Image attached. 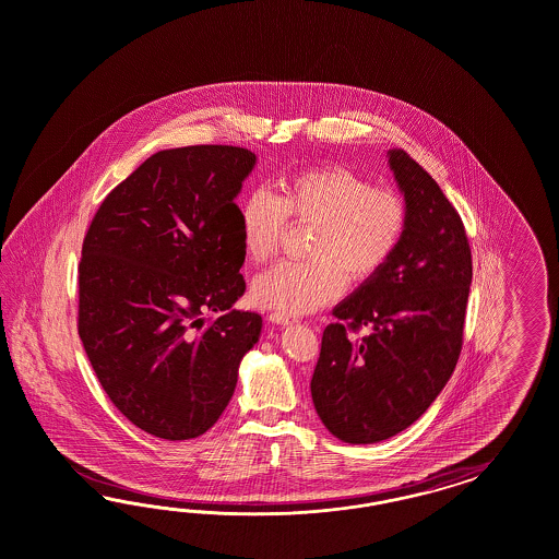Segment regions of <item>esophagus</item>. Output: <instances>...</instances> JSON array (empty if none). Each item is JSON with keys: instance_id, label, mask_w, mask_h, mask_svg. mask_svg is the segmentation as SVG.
I'll use <instances>...</instances> for the list:
<instances>
[{"instance_id": "1", "label": "esophagus", "mask_w": 559, "mask_h": 559, "mask_svg": "<svg viewBox=\"0 0 559 559\" xmlns=\"http://www.w3.org/2000/svg\"><path fill=\"white\" fill-rule=\"evenodd\" d=\"M269 320H271L272 323H278V325H288V323L295 322L293 318H288V316H283V313H276V311L269 316Z\"/></svg>"}]
</instances>
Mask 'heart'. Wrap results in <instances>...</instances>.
<instances>
[{
	"mask_svg": "<svg viewBox=\"0 0 559 559\" xmlns=\"http://www.w3.org/2000/svg\"><path fill=\"white\" fill-rule=\"evenodd\" d=\"M287 219L313 225L307 262H281L252 283L255 304L288 318L316 311L336 299L344 274L365 283L395 254L406 234L407 204L391 188L340 166L304 169L278 185L276 199L250 192L239 206L243 252L252 262L269 260Z\"/></svg>",
	"mask_w": 559,
	"mask_h": 559,
	"instance_id": "obj_1",
	"label": "heart"
}]
</instances>
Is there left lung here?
I'll return each instance as SVG.
<instances>
[{
  "label": "left lung",
  "instance_id": "8db88e82",
  "mask_svg": "<svg viewBox=\"0 0 559 559\" xmlns=\"http://www.w3.org/2000/svg\"><path fill=\"white\" fill-rule=\"evenodd\" d=\"M388 164L407 204L390 262L334 307L311 397L342 442L372 444L416 423L455 371L472 285L463 223L432 176L404 150ZM368 328L355 340L348 329Z\"/></svg>",
  "mask_w": 559,
  "mask_h": 559
}]
</instances>
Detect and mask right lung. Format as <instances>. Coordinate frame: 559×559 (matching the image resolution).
<instances>
[{"mask_svg": "<svg viewBox=\"0 0 559 559\" xmlns=\"http://www.w3.org/2000/svg\"><path fill=\"white\" fill-rule=\"evenodd\" d=\"M255 159L231 145L153 153L87 229L80 338L112 404L157 439L217 423L262 334V316L231 309L246 290L236 199ZM206 310L221 318L204 329Z\"/></svg>", "mask_w": 559, "mask_h": 559, "instance_id": "add662e5", "label": "right lung"}]
</instances>
